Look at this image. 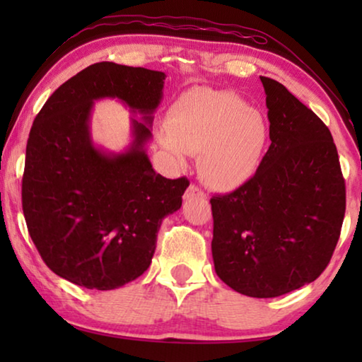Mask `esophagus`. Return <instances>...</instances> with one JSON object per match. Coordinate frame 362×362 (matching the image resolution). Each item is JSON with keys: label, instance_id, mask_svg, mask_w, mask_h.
<instances>
[{"label": "esophagus", "instance_id": "esophagus-1", "mask_svg": "<svg viewBox=\"0 0 362 362\" xmlns=\"http://www.w3.org/2000/svg\"><path fill=\"white\" fill-rule=\"evenodd\" d=\"M183 198H185V199H192V198H204V192H203V189H201L199 187H196V185H189V187L187 188L185 196H183Z\"/></svg>", "mask_w": 362, "mask_h": 362}]
</instances>
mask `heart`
I'll return each instance as SVG.
<instances>
[{
    "mask_svg": "<svg viewBox=\"0 0 362 362\" xmlns=\"http://www.w3.org/2000/svg\"><path fill=\"white\" fill-rule=\"evenodd\" d=\"M164 126L163 145L179 158L198 153L199 175L218 192L252 180L269 145L265 116L231 90H185L170 103Z\"/></svg>",
    "mask_w": 362,
    "mask_h": 362,
    "instance_id": "1",
    "label": "heart"
}]
</instances>
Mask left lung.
Wrapping results in <instances>:
<instances>
[{
    "instance_id": "8db88e82",
    "label": "left lung",
    "mask_w": 362,
    "mask_h": 362,
    "mask_svg": "<svg viewBox=\"0 0 362 362\" xmlns=\"http://www.w3.org/2000/svg\"><path fill=\"white\" fill-rule=\"evenodd\" d=\"M272 145L246 185L211 198L217 276L247 297L298 289L329 265L346 194L329 127L283 84L260 76Z\"/></svg>"
}]
</instances>
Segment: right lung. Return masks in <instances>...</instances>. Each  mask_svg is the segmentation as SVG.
Wrapping results in <instances>:
<instances>
[{"label": "right lung", "mask_w": 362, "mask_h": 362, "mask_svg": "<svg viewBox=\"0 0 362 362\" xmlns=\"http://www.w3.org/2000/svg\"><path fill=\"white\" fill-rule=\"evenodd\" d=\"M163 71L94 64L56 89L33 121L22 179L30 238L57 276L112 291L150 267L163 218L182 206L189 182L156 174L144 145L159 105ZM119 98L133 120L130 150L107 156L92 145L88 116L97 98Z\"/></svg>", "instance_id": "right-lung-1"}]
</instances>
